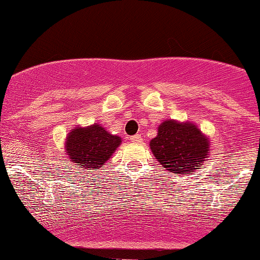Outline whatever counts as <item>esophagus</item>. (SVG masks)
Here are the masks:
<instances>
[{
  "instance_id": "34e87169",
  "label": "esophagus",
  "mask_w": 260,
  "mask_h": 260,
  "mask_svg": "<svg viewBox=\"0 0 260 260\" xmlns=\"http://www.w3.org/2000/svg\"><path fill=\"white\" fill-rule=\"evenodd\" d=\"M130 141L133 143H141V142H142V139H141L140 135H135V136L130 137Z\"/></svg>"
}]
</instances>
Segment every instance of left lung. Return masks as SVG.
I'll return each mask as SVG.
<instances>
[{
	"instance_id": "left-lung-1",
	"label": "left lung",
	"mask_w": 260,
	"mask_h": 260,
	"mask_svg": "<svg viewBox=\"0 0 260 260\" xmlns=\"http://www.w3.org/2000/svg\"><path fill=\"white\" fill-rule=\"evenodd\" d=\"M149 147L162 168L182 175L200 169L211 146L210 139L194 123L168 119L159 125Z\"/></svg>"
}]
</instances>
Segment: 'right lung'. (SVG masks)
Returning <instances> with one entry per match:
<instances>
[{"mask_svg": "<svg viewBox=\"0 0 260 260\" xmlns=\"http://www.w3.org/2000/svg\"><path fill=\"white\" fill-rule=\"evenodd\" d=\"M120 145V137L112 135L100 124L84 127L78 125L66 136L65 154L77 169H100Z\"/></svg>", "mask_w": 260, "mask_h": 260, "instance_id": "1", "label": "right lung"}]
</instances>
